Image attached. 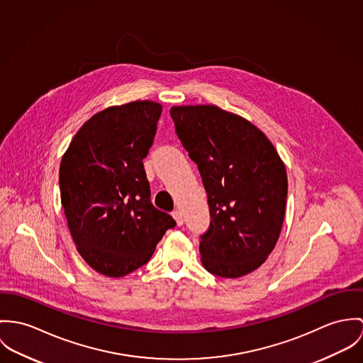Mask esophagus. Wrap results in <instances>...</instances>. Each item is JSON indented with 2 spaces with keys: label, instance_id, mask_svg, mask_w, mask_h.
<instances>
[{
  "label": "esophagus",
  "instance_id": "1",
  "mask_svg": "<svg viewBox=\"0 0 363 363\" xmlns=\"http://www.w3.org/2000/svg\"><path fill=\"white\" fill-rule=\"evenodd\" d=\"M172 217H174V220H175V223H177V225H182L184 224V217H182V213L179 211V210H175L174 213H172Z\"/></svg>",
  "mask_w": 363,
  "mask_h": 363
}]
</instances>
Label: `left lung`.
<instances>
[{
    "mask_svg": "<svg viewBox=\"0 0 363 363\" xmlns=\"http://www.w3.org/2000/svg\"><path fill=\"white\" fill-rule=\"evenodd\" d=\"M177 135L198 164L210 208L201 235V264L218 277L259 269L281 233L286 171L267 136L217 106H174Z\"/></svg>",
    "mask_w": 363,
    "mask_h": 363,
    "instance_id": "left-lung-1",
    "label": "left lung"
}]
</instances>
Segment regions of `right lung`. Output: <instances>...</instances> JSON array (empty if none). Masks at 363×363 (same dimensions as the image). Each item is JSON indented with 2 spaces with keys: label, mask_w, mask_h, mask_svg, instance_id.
Segmentation results:
<instances>
[{
  "label": "right lung",
  "mask_w": 363,
  "mask_h": 363,
  "mask_svg": "<svg viewBox=\"0 0 363 363\" xmlns=\"http://www.w3.org/2000/svg\"><path fill=\"white\" fill-rule=\"evenodd\" d=\"M162 106L138 100L84 122L60 165L61 203L83 260L107 277L146 264L174 218L150 201L143 159Z\"/></svg>",
  "instance_id": "1"
}]
</instances>
